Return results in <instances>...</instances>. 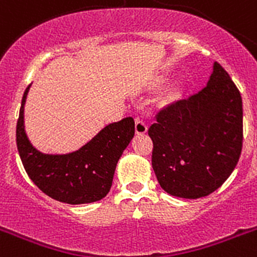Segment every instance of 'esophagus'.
<instances>
[{"mask_svg": "<svg viewBox=\"0 0 257 257\" xmlns=\"http://www.w3.org/2000/svg\"><path fill=\"white\" fill-rule=\"evenodd\" d=\"M135 131L138 135H143V134L147 133V131H148V124H147V122H145L144 119L138 118L135 122Z\"/></svg>", "mask_w": 257, "mask_h": 257, "instance_id": "1", "label": "esophagus"}]
</instances>
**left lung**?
Here are the masks:
<instances>
[{"instance_id":"obj_1","label":"left lung","mask_w":257,"mask_h":257,"mask_svg":"<svg viewBox=\"0 0 257 257\" xmlns=\"http://www.w3.org/2000/svg\"><path fill=\"white\" fill-rule=\"evenodd\" d=\"M148 134L161 188L180 198L208 196L230 176L242 151L243 109L237 86L215 61L207 86L160 110Z\"/></svg>"}]
</instances>
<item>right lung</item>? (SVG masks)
Returning <instances> with one entry per match:
<instances>
[{
  "label": "right lung",
  "instance_id": "right-lung-1",
  "mask_svg": "<svg viewBox=\"0 0 257 257\" xmlns=\"http://www.w3.org/2000/svg\"><path fill=\"white\" fill-rule=\"evenodd\" d=\"M31 85L22 99L17 124L20 160L31 180L46 196L69 205L103 199L110 190L115 166L135 135V121L126 117L106 124L78 151L67 154L42 153L29 142L24 126V105Z\"/></svg>",
  "mask_w": 257,
  "mask_h": 257
}]
</instances>
